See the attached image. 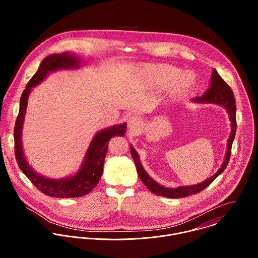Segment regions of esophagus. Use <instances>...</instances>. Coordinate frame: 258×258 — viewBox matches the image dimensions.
Listing matches in <instances>:
<instances>
[{"mask_svg": "<svg viewBox=\"0 0 258 258\" xmlns=\"http://www.w3.org/2000/svg\"><path fill=\"white\" fill-rule=\"evenodd\" d=\"M141 127V121L137 116H132L130 117V119L128 120V128L131 132H135L137 130H139V128Z\"/></svg>", "mask_w": 258, "mask_h": 258, "instance_id": "34e87169", "label": "esophagus"}]
</instances>
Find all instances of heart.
<instances>
[{
	"label": "heart",
	"instance_id": "obj_1",
	"mask_svg": "<svg viewBox=\"0 0 258 258\" xmlns=\"http://www.w3.org/2000/svg\"><path fill=\"white\" fill-rule=\"evenodd\" d=\"M139 74L151 88L168 86L169 98L177 99L187 94L195 85V79L189 74H183L176 67L166 63H147L140 66Z\"/></svg>",
	"mask_w": 258,
	"mask_h": 258
}]
</instances>
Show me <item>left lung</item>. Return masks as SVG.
<instances>
[{"instance_id":"obj_1","label":"left lung","mask_w":258,"mask_h":258,"mask_svg":"<svg viewBox=\"0 0 258 258\" xmlns=\"http://www.w3.org/2000/svg\"><path fill=\"white\" fill-rule=\"evenodd\" d=\"M194 103H200V104H205V103H213V104H218L220 106H222L228 114L229 121H230V127L231 131L229 134V138L227 140V149L225 153L224 160L222 162L221 168L219 171L209 179L205 180L204 182L200 184H191V185H183V186H178V187H166L162 184H158L154 179H152L143 168L139 154L136 152V150L131 145L130 146V151L132 158L135 162L137 173L139 175L140 180L143 182L153 194L170 198V199H181V198H185L200 192L201 190L205 189L208 185L212 184L221 173L224 171L226 168L229 158H230V152H231V145L235 137V130H236V107H235V99L233 97L232 90L230 87L226 84V82L221 78V76L218 74L217 71L214 69L213 70V74L211 76V82H210V88L205 92L203 96H197L191 100Z\"/></svg>"}]
</instances>
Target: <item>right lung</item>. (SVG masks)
<instances>
[{"mask_svg": "<svg viewBox=\"0 0 258 258\" xmlns=\"http://www.w3.org/2000/svg\"><path fill=\"white\" fill-rule=\"evenodd\" d=\"M82 66L81 58L75 54L62 52L47 55L41 61L37 73L28 82L20 100V111L14 130L15 155L18 165L37 188L52 198H78L89 194L102 176L109 140L114 136H124L126 133V123L113 125L97 132L90 142L80 168L74 176L61 179L47 178L37 173L29 164L23 149L22 134L31 91L49 74L61 70H77Z\"/></svg>", "mask_w": 258, "mask_h": 258, "instance_id": "add662e5", "label": "right lung"}]
</instances>
